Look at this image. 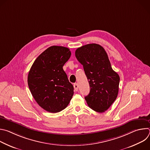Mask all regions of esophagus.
Segmentation results:
<instances>
[{
    "instance_id": "1",
    "label": "esophagus",
    "mask_w": 150,
    "mask_h": 150,
    "mask_svg": "<svg viewBox=\"0 0 150 150\" xmlns=\"http://www.w3.org/2000/svg\"><path fill=\"white\" fill-rule=\"evenodd\" d=\"M74 89H75V91H77L78 90V85L77 83H75L74 84Z\"/></svg>"
}]
</instances>
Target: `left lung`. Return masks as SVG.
I'll use <instances>...</instances> for the list:
<instances>
[{
	"label": "left lung",
	"mask_w": 150,
	"mask_h": 150,
	"mask_svg": "<svg viewBox=\"0 0 150 150\" xmlns=\"http://www.w3.org/2000/svg\"><path fill=\"white\" fill-rule=\"evenodd\" d=\"M77 60L82 64L90 91L85 97L90 108L103 113L108 110L117 97L120 77L113 70L108 54L97 44H88L75 51Z\"/></svg>",
	"instance_id": "8db88e82"
}]
</instances>
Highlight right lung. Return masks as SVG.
I'll return each instance as SVG.
<instances>
[{
    "label": "right lung",
    "mask_w": 150,
    "mask_h": 150,
    "mask_svg": "<svg viewBox=\"0 0 150 150\" xmlns=\"http://www.w3.org/2000/svg\"><path fill=\"white\" fill-rule=\"evenodd\" d=\"M71 55L65 47L53 46L35 59L29 71L28 84L38 104L47 112L65 109L74 95V87L63 69Z\"/></svg>",
    "instance_id": "1"
}]
</instances>
